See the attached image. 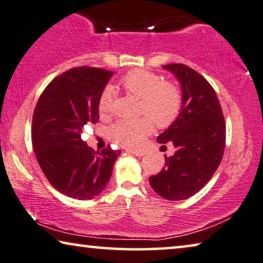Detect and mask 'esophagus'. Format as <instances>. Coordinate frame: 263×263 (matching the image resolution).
Listing matches in <instances>:
<instances>
[{
  "label": "esophagus",
  "mask_w": 263,
  "mask_h": 263,
  "mask_svg": "<svg viewBox=\"0 0 263 263\" xmlns=\"http://www.w3.org/2000/svg\"><path fill=\"white\" fill-rule=\"evenodd\" d=\"M128 153L136 155V157H143V155L146 154V152L143 149H128Z\"/></svg>",
  "instance_id": "34e87169"
}]
</instances>
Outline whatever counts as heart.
I'll return each mask as SVG.
<instances>
[{"label":"heart","mask_w":263,"mask_h":263,"mask_svg":"<svg viewBox=\"0 0 263 263\" xmlns=\"http://www.w3.org/2000/svg\"><path fill=\"white\" fill-rule=\"evenodd\" d=\"M121 86L128 93L140 98V114L146 116L139 120H120L110 125L108 138L120 146H139L153 130V122L159 128H166L180 114L181 91L173 83L165 82L161 76L146 70H136L121 79ZM114 95V89L109 85L102 90L98 98V111L102 116H108L111 112Z\"/></svg>","instance_id":"1"}]
</instances>
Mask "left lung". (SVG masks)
Masks as SVG:
<instances>
[{
	"label": "left lung",
	"mask_w": 263,
	"mask_h": 263,
	"mask_svg": "<svg viewBox=\"0 0 263 263\" xmlns=\"http://www.w3.org/2000/svg\"><path fill=\"white\" fill-rule=\"evenodd\" d=\"M163 68L180 83L182 105L177 120L157 139L172 142L176 152L165 157V166L149 182L165 199L182 200L200 191L218 168L226 148V121L214 87L203 76L184 64Z\"/></svg>",
	"instance_id": "8db88e82"
}]
</instances>
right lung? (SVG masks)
Listing matches in <instances>:
<instances>
[{
	"mask_svg": "<svg viewBox=\"0 0 263 263\" xmlns=\"http://www.w3.org/2000/svg\"><path fill=\"white\" fill-rule=\"evenodd\" d=\"M114 73L79 66L46 86L32 121L35 158L53 187L74 199H91L105 189L121 151L96 152L81 139L85 125L96 123L98 98Z\"/></svg>",
	"mask_w": 263,
	"mask_h": 263,
	"instance_id": "add662e5",
	"label": "right lung"
}]
</instances>
